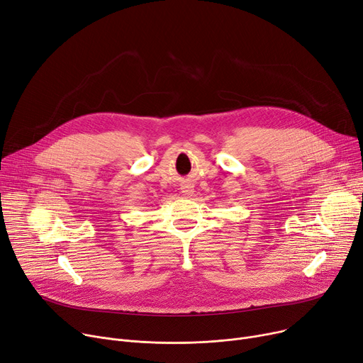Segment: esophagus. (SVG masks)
Segmentation results:
<instances>
[{
  "mask_svg": "<svg viewBox=\"0 0 363 363\" xmlns=\"http://www.w3.org/2000/svg\"><path fill=\"white\" fill-rule=\"evenodd\" d=\"M191 191H194V189H186V190H184V195L189 196V195H191Z\"/></svg>",
  "mask_w": 363,
  "mask_h": 363,
  "instance_id": "1",
  "label": "esophagus"
}]
</instances>
